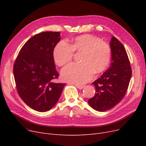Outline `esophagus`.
Segmentation results:
<instances>
[{
	"instance_id": "obj_1",
	"label": "esophagus",
	"mask_w": 146,
	"mask_h": 146,
	"mask_svg": "<svg viewBox=\"0 0 146 146\" xmlns=\"http://www.w3.org/2000/svg\"><path fill=\"white\" fill-rule=\"evenodd\" d=\"M76 85V87H77L78 89H82L84 87H85V86H82V85Z\"/></svg>"
}]
</instances>
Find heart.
I'll use <instances>...</instances> for the list:
<instances>
[{"label": "heart", "mask_w": 146, "mask_h": 146, "mask_svg": "<svg viewBox=\"0 0 146 146\" xmlns=\"http://www.w3.org/2000/svg\"><path fill=\"white\" fill-rule=\"evenodd\" d=\"M74 52H82L80 62L70 63L61 70L62 79L66 82L82 85L89 82L95 74L104 72L108 67L111 55L110 45L90 35L75 38L68 44L60 41L53 51V58L58 66H63L72 60Z\"/></svg>", "instance_id": "heart-1"}]
</instances>
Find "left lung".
<instances>
[{"label": "left lung", "mask_w": 146, "mask_h": 146, "mask_svg": "<svg viewBox=\"0 0 146 146\" xmlns=\"http://www.w3.org/2000/svg\"><path fill=\"white\" fill-rule=\"evenodd\" d=\"M111 63L100 78L92 83L95 96L88 103L95 110L104 112L112 109L124 97L131 78L132 70L126 50L115 36L110 42Z\"/></svg>", "instance_id": "1"}]
</instances>
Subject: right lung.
<instances>
[{"label": "right lung", "instance_id": "right-lung-1", "mask_svg": "<svg viewBox=\"0 0 146 146\" xmlns=\"http://www.w3.org/2000/svg\"><path fill=\"white\" fill-rule=\"evenodd\" d=\"M60 40V32H43L28 40L19 52L13 65V75L20 98L39 112L50 110L58 101L65 83L58 77L53 51Z\"/></svg>", "mask_w": 146, "mask_h": 146}]
</instances>
